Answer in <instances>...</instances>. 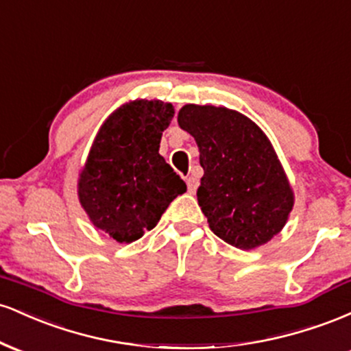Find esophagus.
<instances>
[{"mask_svg": "<svg viewBox=\"0 0 351 351\" xmlns=\"http://www.w3.org/2000/svg\"><path fill=\"white\" fill-rule=\"evenodd\" d=\"M186 184H188V191H189V193H195L196 189H198L199 180L196 178L195 175H189L188 178H186Z\"/></svg>", "mask_w": 351, "mask_h": 351, "instance_id": "1", "label": "esophagus"}]
</instances>
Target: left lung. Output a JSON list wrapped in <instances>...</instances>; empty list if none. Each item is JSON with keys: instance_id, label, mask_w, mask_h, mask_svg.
<instances>
[{"instance_id": "1", "label": "left lung", "mask_w": 351, "mask_h": 351, "mask_svg": "<svg viewBox=\"0 0 351 351\" xmlns=\"http://www.w3.org/2000/svg\"><path fill=\"white\" fill-rule=\"evenodd\" d=\"M178 125L199 148L196 196L211 231L244 251L279 234L293 191L264 132L239 112L195 104L181 107Z\"/></svg>"}]
</instances>
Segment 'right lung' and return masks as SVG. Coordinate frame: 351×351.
I'll use <instances>...</instances> for the list:
<instances>
[{"instance_id": "add662e5", "label": "right lung", "mask_w": 351, "mask_h": 351, "mask_svg": "<svg viewBox=\"0 0 351 351\" xmlns=\"http://www.w3.org/2000/svg\"><path fill=\"white\" fill-rule=\"evenodd\" d=\"M175 108L134 100L100 127L79 178V201L95 228L117 243H134L156 226L186 183L160 155Z\"/></svg>"}]
</instances>
